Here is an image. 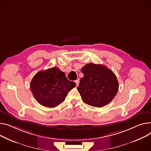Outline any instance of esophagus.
Returning <instances> with one entry per match:
<instances>
[{
    "label": "esophagus",
    "mask_w": 151,
    "mask_h": 151,
    "mask_svg": "<svg viewBox=\"0 0 151 151\" xmlns=\"http://www.w3.org/2000/svg\"><path fill=\"white\" fill-rule=\"evenodd\" d=\"M75 83H76V87H77V86H78L79 83V80H76V81H75Z\"/></svg>",
    "instance_id": "1"
}]
</instances>
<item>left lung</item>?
<instances>
[{
	"instance_id": "8db88e82",
	"label": "left lung",
	"mask_w": 151,
	"mask_h": 151,
	"mask_svg": "<svg viewBox=\"0 0 151 151\" xmlns=\"http://www.w3.org/2000/svg\"><path fill=\"white\" fill-rule=\"evenodd\" d=\"M84 76L77 87L84 103L101 107L114 98L118 90V82L111 70L101 64L90 63L81 68Z\"/></svg>"
}]
</instances>
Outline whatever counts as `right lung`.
Returning a JSON list of instances; mask_svg holds the SVG:
<instances>
[{
  "label": "right lung",
  "mask_w": 151,
  "mask_h": 151,
  "mask_svg": "<svg viewBox=\"0 0 151 151\" xmlns=\"http://www.w3.org/2000/svg\"><path fill=\"white\" fill-rule=\"evenodd\" d=\"M75 86V82L70 81L64 72L55 67L37 72L30 83V90L36 101L50 108L61 104Z\"/></svg>",
  "instance_id": "1"
}]
</instances>
